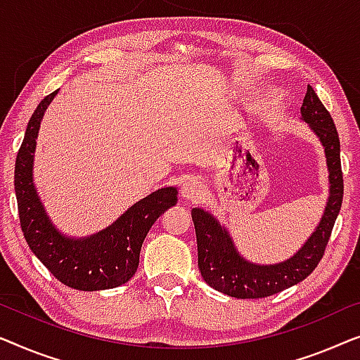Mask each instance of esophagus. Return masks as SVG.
I'll return each mask as SVG.
<instances>
[{"instance_id":"obj_1","label":"esophagus","mask_w":360,"mask_h":360,"mask_svg":"<svg viewBox=\"0 0 360 360\" xmlns=\"http://www.w3.org/2000/svg\"><path fill=\"white\" fill-rule=\"evenodd\" d=\"M181 195L187 200H199L204 195V184L197 178H189L182 182L181 186Z\"/></svg>"}]
</instances>
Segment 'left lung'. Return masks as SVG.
<instances>
[{"mask_svg":"<svg viewBox=\"0 0 360 360\" xmlns=\"http://www.w3.org/2000/svg\"><path fill=\"white\" fill-rule=\"evenodd\" d=\"M300 114L302 120L310 125L325 146L330 171V197L316 230L295 255L279 264H252L238 252L230 233L209 212L202 209H192L191 212L195 226L200 274L212 288L225 295L236 298L274 295L307 279L325 255L334 221L341 210L344 192L339 135L330 112L310 84L303 98Z\"/></svg>","mask_w":360,"mask_h":360,"instance_id":"1","label":"left lung"}]
</instances>
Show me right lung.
Listing matches in <instances>:
<instances>
[{
	"instance_id": "obj_1",
	"label": "right lung",
	"mask_w": 360,
	"mask_h": 360,
	"mask_svg": "<svg viewBox=\"0 0 360 360\" xmlns=\"http://www.w3.org/2000/svg\"><path fill=\"white\" fill-rule=\"evenodd\" d=\"M57 93L45 96L34 110L16 158L14 191L24 238L50 274L65 285L86 292L119 287L134 277L146 233L165 210L176 205L178 189L155 191L96 235L78 240L62 235L45 214L32 178L40 120Z\"/></svg>"
}]
</instances>
